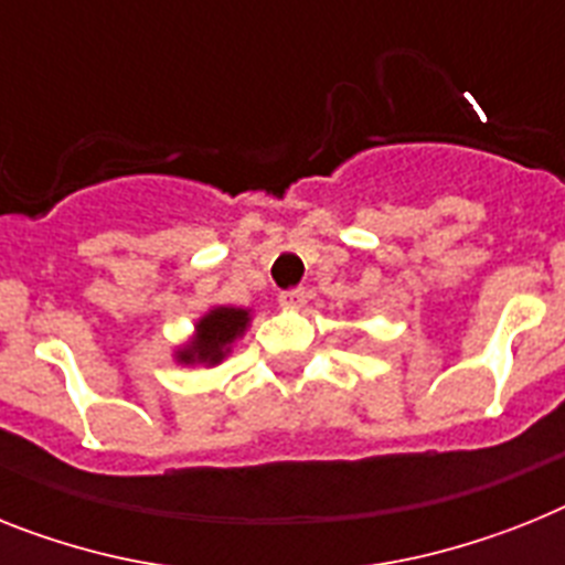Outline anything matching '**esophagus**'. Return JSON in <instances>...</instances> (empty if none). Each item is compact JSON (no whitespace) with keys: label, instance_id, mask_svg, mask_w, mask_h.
<instances>
[{"label":"esophagus","instance_id":"obj_1","mask_svg":"<svg viewBox=\"0 0 565 565\" xmlns=\"http://www.w3.org/2000/svg\"><path fill=\"white\" fill-rule=\"evenodd\" d=\"M278 301H281L284 310H301V307L307 305V292L305 290H287L278 296Z\"/></svg>","mask_w":565,"mask_h":565}]
</instances>
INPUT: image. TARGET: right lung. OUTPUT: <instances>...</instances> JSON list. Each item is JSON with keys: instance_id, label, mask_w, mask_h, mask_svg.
Returning <instances> with one entry per match:
<instances>
[{"instance_id": "add662e5", "label": "right lung", "mask_w": 565, "mask_h": 565, "mask_svg": "<svg viewBox=\"0 0 565 565\" xmlns=\"http://www.w3.org/2000/svg\"><path fill=\"white\" fill-rule=\"evenodd\" d=\"M253 324L249 307L215 305L194 321V330L183 344H178L172 359L183 367H217L232 353L235 341Z\"/></svg>"}]
</instances>
